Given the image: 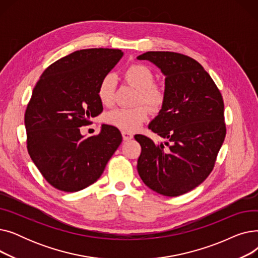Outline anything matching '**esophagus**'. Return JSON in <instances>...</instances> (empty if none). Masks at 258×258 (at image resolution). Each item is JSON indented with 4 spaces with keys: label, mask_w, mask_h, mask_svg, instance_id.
Instances as JSON below:
<instances>
[{
    "label": "esophagus",
    "mask_w": 258,
    "mask_h": 258,
    "mask_svg": "<svg viewBox=\"0 0 258 258\" xmlns=\"http://www.w3.org/2000/svg\"><path fill=\"white\" fill-rule=\"evenodd\" d=\"M122 138H123L124 141H127V140L133 139V135L127 132H122Z\"/></svg>",
    "instance_id": "esophagus-1"
}]
</instances>
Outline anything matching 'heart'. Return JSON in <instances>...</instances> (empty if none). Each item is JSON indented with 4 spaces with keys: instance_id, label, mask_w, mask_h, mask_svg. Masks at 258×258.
Instances as JSON below:
<instances>
[{
    "instance_id": "b5f03b06",
    "label": "heart",
    "mask_w": 258,
    "mask_h": 258,
    "mask_svg": "<svg viewBox=\"0 0 258 258\" xmlns=\"http://www.w3.org/2000/svg\"><path fill=\"white\" fill-rule=\"evenodd\" d=\"M123 77L128 84L138 89L136 103L144 102L152 111L161 110L166 100L165 88L155 84V75L150 68L142 63H133L123 72ZM116 88V78L114 74H105L98 85L97 95L100 102L110 105L114 100ZM150 111L139 104L135 107H118L105 115L107 124L115 126L122 132H135L140 128L147 120Z\"/></svg>"
}]
</instances>
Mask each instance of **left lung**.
<instances>
[{"instance_id":"8db88e82","label":"left lung","mask_w":258,"mask_h":258,"mask_svg":"<svg viewBox=\"0 0 258 258\" xmlns=\"http://www.w3.org/2000/svg\"><path fill=\"white\" fill-rule=\"evenodd\" d=\"M165 75L166 100L148 128L168 142L136 135L141 145L137 169L144 184L166 197H179L204 182L226 136L224 100L213 79L196 59L181 53L148 51Z\"/></svg>"}]
</instances>
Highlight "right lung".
<instances>
[{"instance_id": "right-lung-1", "label": "right lung", "mask_w": 258, "mask_h": 258, "mask_svg": "<svg viewBox=\"0 0 258 258\" xmlns=\"http://www.w3.org/2000/svg\"><path fill=\"white\" fill-rule=\"evenodd\" d=\"M122 56L119 49L75 51L50 64L33 89L25 112L27 150L58 190L75 192L96 182L122 141L112 125L89 138L79 130L102 112L98 85Z\"/></svg>"}]
</instances>
